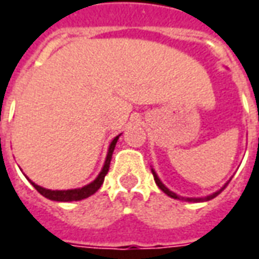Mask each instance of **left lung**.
<instances>
[{"label": "left lung", "mask_w": 259, "mask_h": 259, "mask_svg": "<svg viewBox=\"0 0 259 259\" xmlns=\"http://www.w3.org/2000/svg\"><path fill=\"white\" fill-rule=\"evenodd\" d=\"M151 172H153V177H154L155 184H157V186H158V188H160V189H161V191H162V192L165 193V195H168V196H169V198L180 199V200H186V202H206V200H210V199L216 198V196H218L219 193L222 192V191H223L224 188H226V186H227V184H229V182H227V184H226V185H224L223 188H222V189H219L218 192L211 193V195H209V196H205V198H184V196H178V195H177V193H174L172 191H169V189H168L167 186H165V185H164V184H162V182H161L160 178H158V177H157V174H155L154 169H151Z\"/></svg>", "instance_id": "1"}]
</instances>
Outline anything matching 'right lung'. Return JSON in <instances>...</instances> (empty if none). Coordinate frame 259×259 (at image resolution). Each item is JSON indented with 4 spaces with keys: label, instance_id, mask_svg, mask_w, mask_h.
Masks as SVG:
<instances>
[{
    "label": "right lung",
    "instance_id": "obj_1",
    "mask_svg": "<svg viewBox=\"0 0 259 259\" xmlns=\"http://www.w3.org/2000/svg\"><path fill=\"white\" fill-rule=\"evenodd\" d=\"M120 136V135H119ZM119 136H116L112 143L109 144V150H108V155H106V160H105L104 167H102V171L99 172V175L92 181L91 184L82 186V188H77V189H67V191H52V189H46V188H41V186L36 185L35 182L30 181V184L33 185L37 192L43 195L45 198L50 199V200H56V202H73V200H82V199L91 196L94 193L98 191L101 185L104 184L105 175L109 171V165H111L112 154H113V150H115V146H116L117 139Z\"/></svg>",
    "mask_w": 259,
    "mask_h": 259
}]
</instances>
